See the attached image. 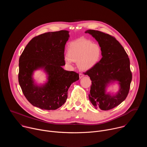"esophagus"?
Returning <instances> with one entry per match:
<instances>
[{"label": "esophagus", "instance_id": "1", "mask_svg": "<svg viewBox=\"0 0 147 147\" xmlns=\"http://www.w3.org/2000/svg\"><path fill=\"white\" fill-rule=\"evenodd\" d=\"M84 76L83 74H81V73H80V74H79V77H80V78H82Z\"/></svg>", "mask_w": 147, "mask_h": 147}]
</instances>
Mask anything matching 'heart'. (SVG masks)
<instances>
[{"instance_id": "obj_1", "label": "heart", "mask_w": 147, "mask_h": 147, "mask_svg": "<svg viewBox=\"0 0 147 147\" xmlns=\"http://www.w3.org/2000/svg\"><path fill=\"white\" fill-rule=\"evenodd\" d=\"M101 56V49L91 40L80 39L71 42L69 53H65L64 59L67 64L77 62V66L81 71H88L94 67Z\"/></svg>"}]
</instances>
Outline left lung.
<instances>
[{"instance_id": "left-lung-1", "label": "left lung", "mask_w": 147, "mask_h": 147, "mask_svg": "<svg viewBox=\"0 0 147 147\" xmlns=\"http://www.w3.org/2000/svg\"><path fill=\"white\" fill-rule=\"evenodd\" d=\"M101 49L102 59L85 74L92 81L89 99L92 105L102 111L118 106L126 98L132 80L130 60L123 47L114 37L99 31L88 30ZM116 83L118 91L108 92L109 86Z\"/></svg>"}]
</instances>
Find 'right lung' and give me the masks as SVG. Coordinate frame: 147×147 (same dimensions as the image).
<instances>
[{
    "label": "right lung",
    "instance_id": "1",
    "mask_svg": "<svg viewBox=\"0 0 147 147\" xmlns=\"http://www.w3.org/2000/svg\"><path fill=\"white\" fill-rule=\"evenodd\" d=\"M69 31L49 32L32 38L19 59L18 82L27 99L33 106L44 110H56L63 105L67 91L79 80L74 71L64 70L65 45ZM42 70L46 75L44 83H37L34 73Z\"/></svg>",
    "mask_w": 147,
    "mask_h": 147
}]
</instances>
